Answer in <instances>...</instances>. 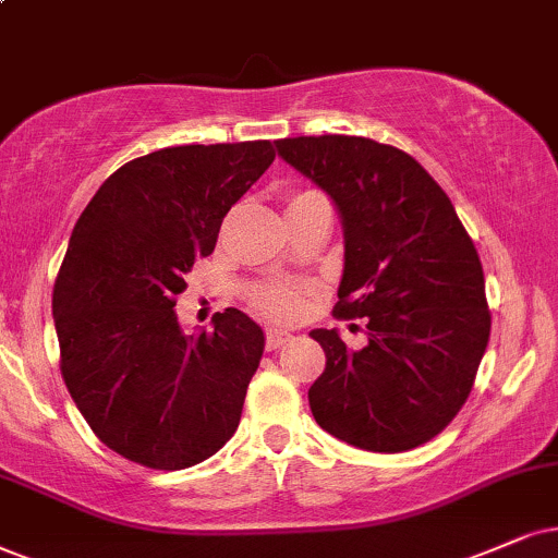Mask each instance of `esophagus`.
<instances>
[{
  "mask_svg": "<svg viewBox=\"0 0 558 558\" xmlns=\"http://www.w3.org/2000/svg\"><path fill=\"white\" fill-rule=\"evenodd\" d=\"M288 342H293L291 331L267 329V337H265V348H267V350H280V348H286Z\"/></svg>",
  "mask_w": 558,
  "mask_h": 558,
  "instance_id": "34e87169",
  "label": "esophagus"
}]
</instances>
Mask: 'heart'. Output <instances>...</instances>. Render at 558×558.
<instances>
[{
  "instance_id": "1",
  "label": "heart",
  "mask_w": 558,
  "mask_h": 558,
  "mask_svg": "<svg viewBox=\"0 0 558 558\" xmlns=\"http://www.w3.org/2000/svg\"><path fill=\"white\" fill-rule=\"evenodd\" d=\"M257 306L263 308L265 314L275 316V319H293L295 314H301L303 295L299 291H291V288H265L263 293H257Z\"/></svg>"
}]
</instances>
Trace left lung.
I'll use <instances>...</instances> for the list:
<instances>
[{
	"label": "left lung",
	"instance_id": "obj_1",
	"mask_svg": "<svg viewBox=\"0 0 558 558\" xmlns=\"http://www.w3.org/2000/svg\"><path fill=\"white\" fill-rule=\"evenodd\" d=\"M331 197L344 229L335 316L365 319L368 344L314 329L327 368L308 389L329 435L373 453L433 440L466 404L489 342L484 270L450 197L397 146L363 136L275 141Z\"/></svg>",
	"mask_w": 558,
	"mask_h": 558
}]
</instances>
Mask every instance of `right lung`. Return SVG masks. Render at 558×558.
I'll return each instance as SVG.
<instances>
[{"label":"right lung","instance_id":"obj_1","mask_svg":"<svg viewBox=\"0 0 558 558\" xmlns=\"http://www.w3.org/2000/svg\"><path fill=\"white\" fill-rule=\"evenodd\" d=\"M272 159L270 141L167 146L116 169L76 221L53 286L61 376L92 433L133 463L195 466L236 433L263 329L227 308L210 335H185L174 299Z\"/></svg>","mask_w":558,"mask_h":558}]
</instances>
